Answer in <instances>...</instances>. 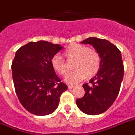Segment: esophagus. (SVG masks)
Listing matches in <instances>:
<instances>
[{
	"mask_svg": "<svg viewBox=\"0 0 135 135\" xmlns=\"http://www.w3.org/2000/svg\"><path fill=\"white\" fill-rule=\"evenodd\" d=\"M68 86V89H73L75 87V86H74V85H70V84H69Z\"/></svg>",
	"mask_w": 135,
	"mask_h": 135,
	"instance_id": "esophagus-1",
	"label": "esophagus"
}]
</instances>
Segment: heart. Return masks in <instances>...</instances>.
<instances>
[{"label": "heart", "instance_id": "b5f03b06", "mask_svg": "<svg viewBox=\"0 0 135 135\" xmlns=\"http://www.w3.org/2000/svg\"><path fill=\"white\" fill-rule=\"evenodd\" d=\"M63 55L68 62H73L75 70L68 73L65 81L68 84H77L85 77H94L101 67V56L94 49L79 44H73L63 52ZM51 65L53 70L63 76L68 72V64L66 60L59 54H56L51 58Z\"/></svg>", "mask_w": 135, "mask_h": 135}]
</instances>
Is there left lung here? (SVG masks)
I'll use <instances>...</instances> for the list:
<instances>
[{
  "label": "left lung",
  "instance_id": "left-lung-1",
  "mask_svg": "<svg viewBox=\"0 0 135 135\" xmlns=\"http://www.w3.org/2000/svg\"><path fill=\"white\" fill-rule=\"evenodd\" d=\"M91 44L101 56V67L94 77L85 83L82 98L76 100L77 107L87 115L101 114L114 103L120 91L124 75V65L120 50L110 41L89 37L82 41Z\"/></svg>",
  "mask_w": 135,
  "mask_h": 135
}]
</instances>
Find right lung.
Masks as SVG:
<instances>
[{
	"mask_svg": "<svg viewBox=\"0 0 135 135\" xmlns=\"http://www.w3.org/2000/svg\"><path fill=\"white\" fill-rule=\"evenodd\" d=\"M62 49L46 41L30 42L16 51L12 62V79L19 101L36 115H46L58 108L60 95L68 89L51 65Z\"/></svg>",
	"mask_w": 135,
	"mask_h": 135,
	"instance_id": "obj_1",
	"label": "right lung"
}]
</instances>
